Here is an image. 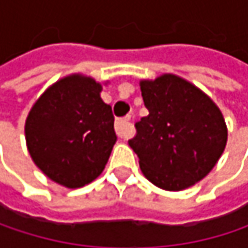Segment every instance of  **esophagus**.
Instances as JSON below:
<instances>
[{"label":"esophagus","mask_w":248,"mask_h":248,"mask_svg":"<svg viewBox=\"0 0 248 248\" xmlns=\"http://www.w3.org/2000/svg\"><path fill=\"white\" fill-rule=\"evenodd\" d=\"M115 129H116V133H118L119 138L126 139L127 136H130V124H129V118L119 119V121L115 124Z\"/></svg>","instance_id":"esophagus-1"}]
</instances>
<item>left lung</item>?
<instances>
[{
    "instance_id": "left-lung-1",
    "label": "left lung",
    "mask_w": 248,
    "mask_h": 248,
    "mask_svg": "<svg viewBox=\"0 0 248 248\" xmlns=\"http://www.w3.org/2000/svg\"><path fill=\"white\" fill-rule=\"evenodd\" d=\"M149 115L135 124L129 146L143 175L167 191L192 186L210 172L227 143V126L217 105L198 87L173 75L142 80Z\"/></svg>"
}]
</instances>
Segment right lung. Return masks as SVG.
<instances>
[{
	"label": "right lung",
	"instance_id": "obj_1",
	"mask_svg": "<svg viewBox=\"0 0 248 248\" xmlns=\"http://www.w3.org/2000/svg\"><path fill=\"white\" fill-rule=\"evenodd\" d=\"M102 84L72 75L50 86L31 108L25 140L34 164L51 181L80 188L105 170L116 142Z\"/></svg>",
	"mask_w": 248,
	"mask_h": 248
}]
</instances>
